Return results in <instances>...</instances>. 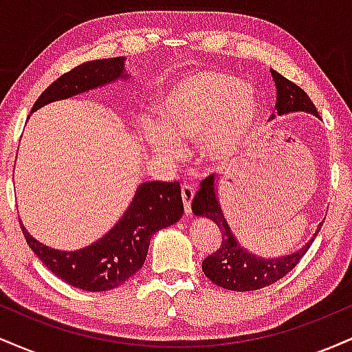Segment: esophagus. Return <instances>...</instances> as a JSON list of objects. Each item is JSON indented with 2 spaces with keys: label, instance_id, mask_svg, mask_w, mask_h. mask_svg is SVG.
<instances>
[{
  "label": "esophagus",
  "instance_id": "1",
  "mask_svg": "<svg viewBox=\"0 0 352 352\" xmlns=\"http://www.w3.org/2000/svg\"><path fill=\"white\" fill-rule=\"evenodd\" d=\"M193 195H195V185L193 184H184L182 185V200H184L185 213L192 212V200Z\"/></svg>",
  "mask_w": 352,
  "mask_h": 352
}]
</instances>
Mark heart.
Wrapping results in <instances>:
<instances>
[{
  "label": "heart",
  "instance_id": "1",
  "mask_svg": "<svg viewBox=\"0 0 352 352\" xmlns=\"http://www.w3.org/2000/svg\"><path fill=\"white\" fill-rule=\"evenodd\" d=\"M157 112L160 125L147 124L142 131L153 153L177 159L182 147L201 139L204 159L223 162L253 131L258 107L240 79L204 69L173 84Z\"/></svg>",
  "mask_w": 352,
  "mask_h": 352
}]
</instances>
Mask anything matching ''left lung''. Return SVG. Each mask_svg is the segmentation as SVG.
<instances>
[{"instance_id":"left-lung-1","label":"left lung","mask_w":352,"mask_h":352,"mask_svg":"<svg viewBox=\"0 0 352 352\" xmlns=\"http://www.w3.org/2000/svg\"><path fill=\"white\" fill-rule=\"evenodd\" d=\"M272 74L274 84H276V106L274 109H276L278 116L298 111L318 116L316 107L311 102L309 96L300 86L286 79L280 72L272 69ZM213 177L215 175H208L207 179L201 180L199 192L192 201L193 213L215 221L221 233L220 246L201 263L204 273L217 286L232 289V292H254V289H261L265 286L273 285L274 281L281 280L285 274H288L294 266L300 263V260L313 243L314 236L321 230L322 223H319L316 235L296 253L286 254L283 258H274V260L254 256V254L241 248L236 238L233 236L232 230H230L227 220L221 213L220 205H218Z\"/></svg>"}]
</instances>
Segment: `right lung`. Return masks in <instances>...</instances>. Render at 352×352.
Masks as SVG:
<instances>
[{
	"label": "right lung",
	"instance_id": "right-lung-1",
	"mask_svg": "<svg viewBox=\"0 0 352 352\" xmlns=\"http://www.w3.org/2000/svg\"><path fill=\"white\" fill-rule=\"evenodd\" d=\"M125 76L122 56L87 60L56 79L39 96L31 112ZM182 215L184 201L179 182H145L137 188L134 200L116 227L78 252L50 248L31 236L21 221L19 225L30 248L56 276L84 292H107L142 268L153 233L179 221Z\"/></svg>",
	"mask_w": 352,
	"mask_h": 352
}]
</instances>
